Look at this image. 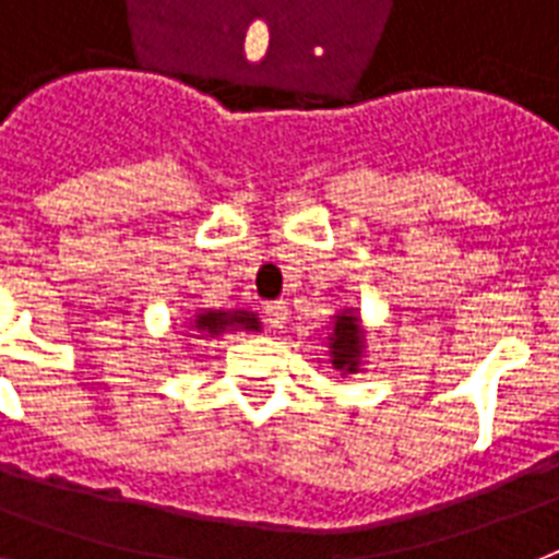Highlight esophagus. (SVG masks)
I'll list each match as a JSON object with an SVG mask.
<instances>
[{"instance_id": "obj_1", "label": "esophagus", "mask_w": 559, "mask_h": 559, "mask_svg": "<svg viewBox=\"0 0 559 559\" xmlns=\"http://www.w3.org/2000/svg\"><path fill=\"white\" fill-rule=\"evenodd\" d=\"M263 316H266L270 328H284L287 324V305L284 301H272V305H266Z\"/></svg>"}]
</instances>
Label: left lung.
<instances>
[{"label":"left lung","mask_w":559,"mask_h":559,"mask_svg":"<svg viewBox=\"0 0 559 559\" xmlns=\"http://www.w3.org/2000/svg\"><path fill=\"white\" fill-rule=\"evenodd\" d=\"M362 324H359L357 313H340L333 319V333L328 336L331 345V362L336 371L357 373L362 366Z\"/></svg>","instance_id":"1"}]
</instances>
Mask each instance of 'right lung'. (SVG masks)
Here are the masks:
<instances>
[{
  "label": "right lung",
  "instance_id": "obj_1",
  "mask_svg": "<svg viewBox=\"0 0 559 559\" xmlns=\"http://www.w3.org/2000/svg\"><path fill=\"white\" fill-rule=\"evenodd\" d=\"M191 328L214 340V336H223L226 331H237V328L240 331H261V322L249 310H202V313H197Z\"/></svg>",
  "mask_w": 559,
  "mask_h": 559
}]
</instances>
